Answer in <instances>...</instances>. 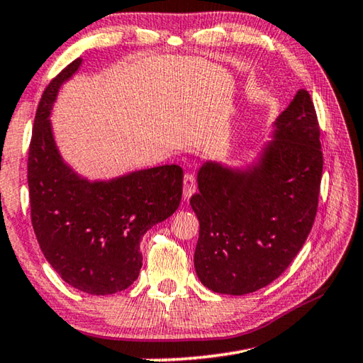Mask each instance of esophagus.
I'll use <instances>...</instances> for the list:
<instances>
[{"label":"esophagus","mask_w":363,"mask_h":363,"mask_svg":"<svg viewBox=\"0 0 363 363\" xmlns=\"http://www.w3.org/2000/svg\"><path fill=\"white\" fill-rule=\"evenodd\" d=\"M184 200H189L195 194V189H197V182H195V177L192 174L184 176Z\"/></svg>","instance_id":"esophagus-1"}]
</instances>
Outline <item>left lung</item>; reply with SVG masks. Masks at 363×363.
I'll list each match as a JSON object with an SVG mask.
<instances>
[{
    "instance_id": "left-lung-1",
    "label": "left lung",
    "mask_w": 363,
    "mask_h": 363,
    "mask_svg": "<svg viewBox=\"0 0 363 363\" xmlns=\"http://www.w3.org/2000/svg\"><path fill=\"white\" fill-rule=\"evenodd\" d=\"M269 139L244 164L213 160L197 172L194 267L200 283L218 294L244 296L273 283L313 226L323 155L307 90L274 119Z\"/></svg>"
}]
</instances>
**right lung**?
<instances>
[{"mask_svg": "<svg viewBox=\"0 0 363 363\" xmlns=\"http://www.w3.org/2000/svg\"><path fill=\"white\" fill-rule=\"evenodd\" d=\"M82 62L74 60L43 91L27 181L33 231L51 268L74 289L108 296L139 278L140 240L179 208L184 174L181 166L163 164L89 179L62 158L50 118L61 87Z\"/></svg>", "mask_w": 363, "mask_h": 363, "instance_id": "obj_1", "label": "right lung"}]
</instances>
